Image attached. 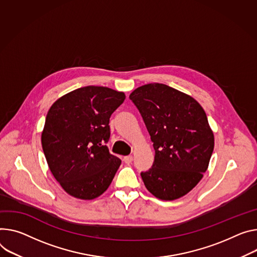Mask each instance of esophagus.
Returning a JSON list of instances; mask_svg holds the SVG:
<instances>
[{"label":"esophagus","instance_id":"1","mask_svg":"<svg viewBox=\"0 0 257 257\" xmlns=\"http://www.w3.org/2000/svg\"><path fill=\"white\" fill-rule=\"evenodd\" d=\"M132 160H133V157H132V156H126V157H124V159H123V161L126 163V164H130V163L132 162Z\"/></svg>","mask_w":257,"mask_h":257}]
</instances>
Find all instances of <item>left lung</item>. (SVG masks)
<instances>
[{
	"label": "left lung",
	"instance_id": "8db88e82",
	"mask_svg": "<svg viewBox=\"0 0 257 257\" xmlns=\"http://www.w3.org/2000/svg\"><path fill=\"white\" fill-rule=\"evenodd\" d=\"M129 98L154 144V164L141 173L146 188L165 201L186 195L202 179L214 149L203 107L193 97L159 83L135 89Z\"/></svg>",
	"mask_w": 257,
	"mask_h": 257
}]
</instances>
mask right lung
<instances>
[{"mask_svg":"<svg viewBox=\"0 0 257 257\" xmlns=\"http://www.w3.org/2000/svg\"><path fill=\"white\" fill-rule=\"evenodd\" d=\"M125 97L110 88L87 86L67 93L50 107L42 147L53 176L68 195L92 200L111 183L121 160L105 146L108 124Z\"/></svg>","mask_w":257,"mask_h":257,"instance_id":"1","label":"right lung"}]
</instances>
